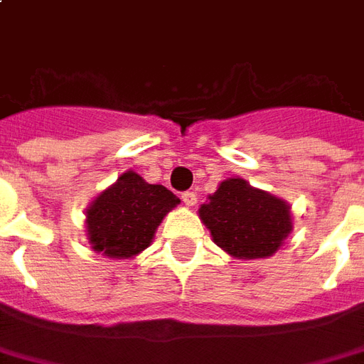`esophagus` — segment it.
I'll list each match as a JSON object with an SVG mask.
<instances>
[{
  "label": "esophagus",
  "instance_id": "34e87169",
  "mask_svg": "<svg viewBox=\"0 0 364 364\" xmlns=\"http://www.w3.org/2000/svg\"><path fill=\"white\" fill-rule=\"evenodd\" d=\"M181 200L185 203V206H195L196 204V195L193 191H185L181 195Z\"/></svg>",
  "mask_w": 364,
  "mask_h": 364
}]
</instances>
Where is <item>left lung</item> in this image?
Here are the masks:
<instances>
[{
  "label": "left lung",
  "instance_id": "left-lung-1",
  "mask_svg": "<svg viewBox=\"0 0 364 364\" xmlns=\"http://www.w3.org/2000/svg\"><path fill=\"white\" fill-rule=\"evenodd\" d=\"M198 216L218 247L233 258H268L291 233L289 204L241 177L220 183Z\"/></svg>",
  "mask_w": 364,
  "mask_h": 364
}]
</instances>
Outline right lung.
<instances>
[{
    "label": "right lung",
    "instance_id": "right-lung-1",
    "mask_svg": "<svg viewBox=\"0 0 364 364\" xmlns=\"http://www.w3.org/2000/svg\"><path fill=\"white\" fill-rule=\"evenodd\" d=\"M179 198L164 185H150L134 171L102 191L86 208V237L107 258H131L150 247L158 225Z\"/></svg>",
    "mask_w": 364,
    "mask_h": 364
}]
</instances>
